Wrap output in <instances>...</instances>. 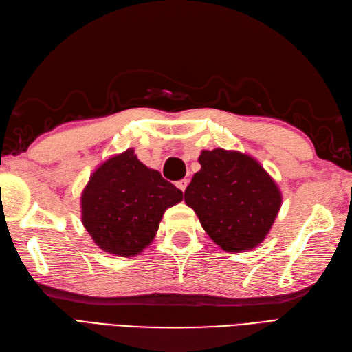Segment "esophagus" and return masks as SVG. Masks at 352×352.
<instances>
[{
  "instance_id": "1",
  "label": "esophagus",
  "mask_w": 352,
  "mask_h": 352,
  "mask_svg": "<svg viewBox=\"0 0 352 352\" xmlns=\"http://www.w3.org/2000/svg\"><path fill=\"white\" fill-rule=\"evenodd\" d=\"M188 184H190V181H188V179H182V181H177V182H176V186H177L179 190H181L182 192H185Z\"/></svg>"
}]
</instances>
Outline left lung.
<instances>
[{
  "label": "left lung",
  "instance_id": "left-lung-1",
  "mask_svg": "<svg viewBox=\"0 0 352 352\" xmlns=\"http://www.w3.org/2000/svg\"><path fill=\"white\" fill-rule=\"evenodd\" d=\"M200 171L185 190L206 233L227 252L258 246L282 204L276 182L258 161L237 151H203Z\"/></svg>",
  "mask_w": 352,
  "mask_h": 352
}]
</instances>
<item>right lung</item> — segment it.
<instances>
[{
    "label": "right lung",
    "instance_id": "obj_1",
    "mask_svg": "<svg viewBox=\"0 0 352 352\" xmlns=\"http://www.w3.org/2000/svg\"><path fill=\"white\" fill-rule=\"evenodd\" d=\"M179 201L182 191L126 149L91 175L80 199L82 222L102 251L131 256L152 243L164 212Z\"/></svg>",
    "mask_w": 352,
    "mask_h": 352
}]
</instances>
